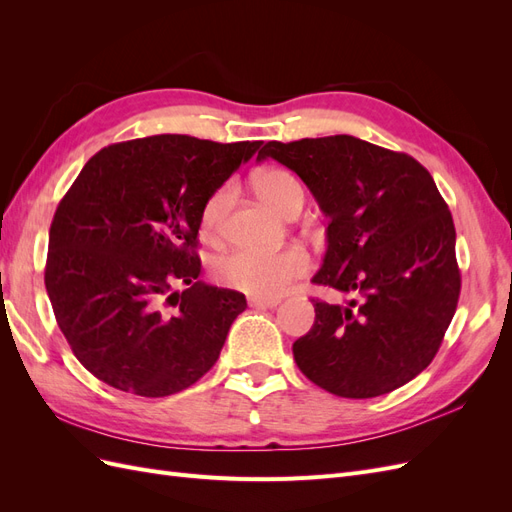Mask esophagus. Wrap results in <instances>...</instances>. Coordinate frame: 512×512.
<instances>
[{"instance_id": "34e87169", "label": "esophagus", "mask_w": 512, "mask_h": 512, "mask_svg": "<svg viewBox=\"0 0 512 512\" xmlns=\"http://www.w3.org/2000/svg\"><path fill=\"white\" fill-rule=\"evenodd\" d=\"M250 307H277L280 305V299H265V297H252L250 301Z\"/></svg>"}]
</instances>
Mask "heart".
<instances>
[{"label": "heart", "mask_w": 512, "mask_h": 512, "mask_svg": "<svg viewBox=\"0 0 512 512\" xmlns=\"http://www.w3.org/2000/svg\"><path fill=\"white\" fill-rule=\"evenodd\" d=\"M256 190L258 196L284 218H290L292 213H301L303 209V188L299 179L290 175L288 170H265L256 181ZM232 198H235V188L224 183L205 200L203 211H200V232L207 239H218L224 232ZM307 271L309 256L297 245L277 252L232 250L213 262V277L222 286L265 299L280 297L294 280H299Z\"/></svg>", "instance_id": "heart-1"}]
</instances>
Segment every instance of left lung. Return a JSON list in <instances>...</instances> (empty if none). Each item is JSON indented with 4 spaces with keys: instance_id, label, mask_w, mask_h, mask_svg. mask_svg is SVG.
I'll list each match as a JSON object with an SVG mask.
<instances>
[{
    "instance_id": "obj_1",
    "label": "left lung",
    "mask_w": 512,
    "mask_h": 512,
    "mask_svg": "<svg viewBox=\"0 0 512 512\" xmlns=\"http://www.w3.org/2000/svg\"><path fill=\"white\" fill-rule=\"evenodd\" d=\"M267 158L294 170L329 218L312 282L350 297L314 299L294 361L337 397L399 389L433 361L461 290L453 215L436 181L408 153L348 134L271 141L256 160Z\"/></svg>"
}]
</instances>
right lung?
<instances>
[{"label":"right lung","instance_id":"obj_1","mask_svg":"<svg viewBox=\"0 0 512 512\" xmlns=\"http://www.w3.org/2000/svg\"><path fill=\"white\" fill-rule=\"evenodd\" d=\"M260 145L160 134L108 145L83 166L55 211L44 284L61 333L98 380L166 397L218 361L247 303L198 280L200 211Z\"/></svg>","mask_w":512,"mask_h":512}]
</instances>
